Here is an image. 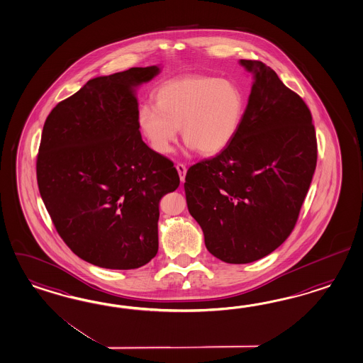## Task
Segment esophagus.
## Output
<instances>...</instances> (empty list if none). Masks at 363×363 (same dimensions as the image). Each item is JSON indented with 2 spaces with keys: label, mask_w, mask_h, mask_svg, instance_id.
Wrapping results in <instances>:
<instances>
[{
  "label": "esophagus",
  "mask_w": 363,
  "mask_h": 363,
  "mask_svg": "<svg viewBox=\"0 0 363 363\" xmlns=\"http://www.w3.org/2000/svg\"><path fill=\"white\" fill-rule=\"evenodd\" d=\"M177 174L180 177V180L184 182L186 180V167L183 163H177Z\"/></svg>",
  "instance_id": "1"
}]
</instances>
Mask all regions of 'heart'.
<instances>
[{
	"instance_id": "1",
	"label": "heart",
	"mask_w": 363,
	"mask_h": 363,
	"mask_svg": "<svg viewBox=\"0 0 363 363\" xmlns=\"http://www.w3.org/2000/svg\"><path fill=\"white\" fill-rule=\"evenodd\" d=\"M155 106L140 105L138 126L158 154H168L182 138L199 154L211 157L229 146L241 129L246 101L241 88L228 79L191 74L162 84Z\"/></svg>"
}]
</instances>
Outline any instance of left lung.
Instances as JSON below:
<instances>
[{
  "label": "left lung",
  "instance_id": "obj_1",
  "mask_svg": "<svg viewBox=\"0 0 363 363\" xmlns=\"http://www.w3.org/2000/svg\"><path fill=\"white\" fill-rule=\"evenodd\" d=\"M241 129L226 149L186 171V205L205 246L226 263H250L294 230L317 163L312 114L304 100L258 60Z\"/></svg>",
  "mask_w": 363,
  "mask_h": 363
}]
</instances>
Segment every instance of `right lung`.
<instances>
[{"instance_id": "right-lung-1", "label": "right lung", "mask_w": 363, "mask_h": 363, "mask_svg": "<svg viewBox=\"0 0 363 363\" xmlns=\"http://www.w3.org/2000/svg\"><path fill=\"white\" fill-rule=\"evenodd\" d=\"M159 67L89 80L48 114L37 180L56 232L94 266L138 269L158 252L159 201L180 184L169 159L142 140L134 88Z\"/></svg>"}]
</instances>
